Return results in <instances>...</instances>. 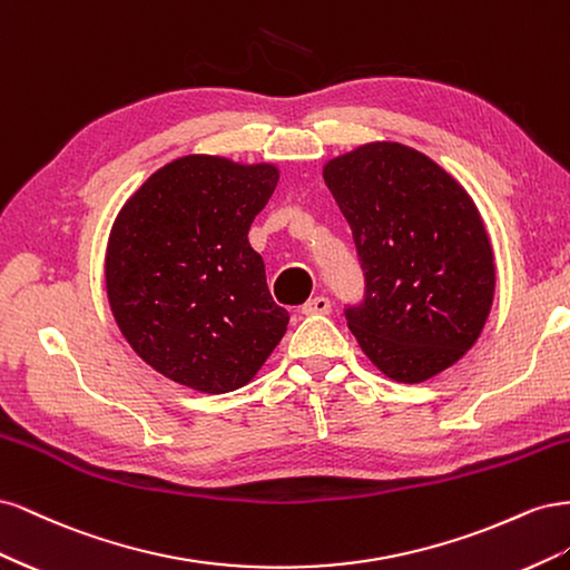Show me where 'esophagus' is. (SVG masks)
I'll return each instance as SVG.
<instances>
[{
	"instance_id": "34e87169",
	"label": "esophagus",
	"mask_w": 570,
	"mask_h": 570,
	"mask_svg": "<svg viewBox=\"0 0 570 570\" xmlns=\"http://www.w3.org/2000/svg\"><path fill=\"white\" fill-rule=\"evenodd\" d=\"M331 308H333L331 299H327V297H314V299H308V302L302 306V314H304V316L331 314Z\"/></svg>"
}]
</instances>
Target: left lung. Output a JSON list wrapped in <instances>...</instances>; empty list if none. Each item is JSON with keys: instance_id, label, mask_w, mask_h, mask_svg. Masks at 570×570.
<instances>
[{"instance_id": "obj_1", "label": "left lung", "mask_w": 570, "mask_h": 570, "mask_svg": "<svg viewBox=\"0 0 570 570\" xmlns=\"http://www.w3.org/2000/svg\"><path fill=\"white\" fill-rule=\"evenodd\" d=\"M364 299L344 308L361 350L396 383H423L469 352L494 297L492 245L469 193L425 154L371 142L327 161Z\"/></svg>"}]
</instances>
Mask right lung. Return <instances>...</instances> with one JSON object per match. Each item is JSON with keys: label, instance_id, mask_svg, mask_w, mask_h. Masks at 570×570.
<instances>
[{"label": "right lung", "instance_id": "1", "mask_svg": "<svg viewBox=\"0 0 570 570\" xmlns=\"http://www.w3.org/2000/svg\"><path fill=\"white\" fill-rule=\"evenodd\" d=\"M278 168L189 154L151 174L116 216L107 295L135 354L209 394L247 385L287 331L249 239Z\"/></svg>", "mask_w": 570, "mask_h": 570}]
</instances>
